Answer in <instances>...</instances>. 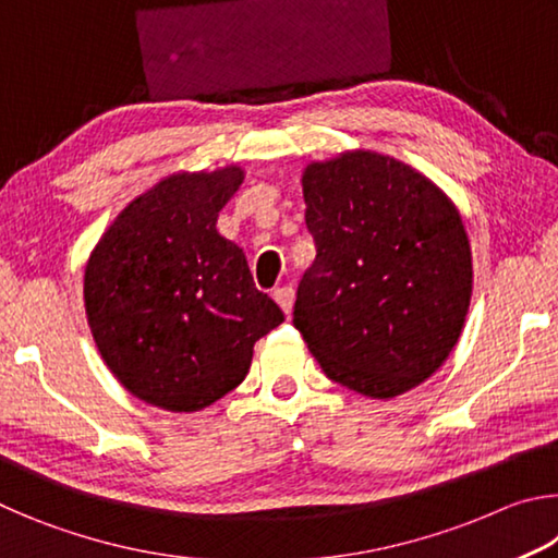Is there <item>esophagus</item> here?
I'll return each mask as SVG.
<instances>
[{"mask_svg": "<svg viewBox=\"0 0 558 558\" xmlns=\"http://www.w3.org/2000/svg\"><path fill=\"white\" fill-rule=\"evenodd\" d=\"M272 298H276L278 305L282 307V313H286V315L292 313V302H295V290H292L290 286H282V288L272 290Z\"/></svg>", "mask_w": 558, "mask_h": 558, "instance_id": "obj_1", "label": "esophagus"}]
</instances>
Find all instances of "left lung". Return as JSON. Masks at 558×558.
I'll return each instance as SVG.
<instances>
[{"instance_id":"obj_1","label":"left lung","mask_w":558,"mask_h":558,"mask_svg":"<svg viewBox=\"0 0 558 558\" xmlns=\"http://www.w3.org/2000/svg\"><path fill=\"white\" fill-rule=\"evenodd\" d=\"M317 256L292 325L329 379L393 399L436 374L458 344L472 295L460 211L418 169L372 149L302 172Z\"/></svg>"}]
</instances>
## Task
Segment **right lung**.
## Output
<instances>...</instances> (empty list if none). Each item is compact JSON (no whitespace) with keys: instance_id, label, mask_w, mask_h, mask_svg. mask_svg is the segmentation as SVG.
<instances>
[{"instance_id":"1","label":"right lung","mask_w":558,"mask_h":558,"mask_svg":"<svg viewBox=\"0 0 558 558\" xmlns=\"http://www.w3.org/2000/svg\"><path fill=\"white\" fill-rule=\"evenodd\" d=\"M241 182L235 165L169 174L118 214L88 258L83 300L102 362L157 409L202 411L233 391L253 344L286 319L216 231Z\"/></svg>"}]
</instances>
